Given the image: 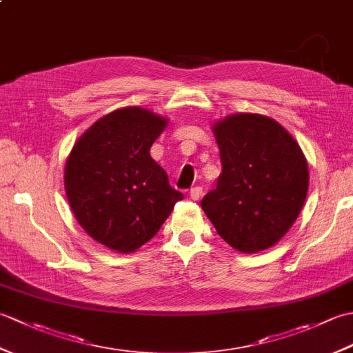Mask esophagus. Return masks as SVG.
Segmentation results:
<instances>
[{"label":"esophagus","mask_w":353,"mask_h":353,"mask_svg":"<svg viewBox=\"0 0 353 353\" xmlns=\"http://www.w3.org/2000/svg\"><path fill=\"white\" fill-rule=\"evenodd\" d=\"M201 194H203V188H201V186H194V188H191L190 191V197L192 200H200Z\"/></svg>","instance_id":"obj_1"}]
</instances>
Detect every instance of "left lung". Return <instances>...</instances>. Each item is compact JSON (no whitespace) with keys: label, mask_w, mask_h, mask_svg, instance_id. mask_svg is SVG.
Listing matches in <instances>:
<instances>
[{"label":"left lung","mask_w":353,"mask_h":353,"mask_svg":"<svg viewBox=\"0 0 353 353\" xmlns=\"http://www.w3.org/2000/svg\"><path fill=\"white\" fill-rule=\"evenodd\" d=\"M223 171L201 200L219 235L235 250L274 245L301 214L310 172L302 148L274 121L236 114L214 124Z\"/></svg>","instance_id":"obj_1"}]
</instances>
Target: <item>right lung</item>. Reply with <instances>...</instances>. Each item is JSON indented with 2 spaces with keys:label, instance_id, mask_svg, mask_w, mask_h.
Listing matches in <instances>:
<instances>
[{
  "label": "right lung",
  "instance_id": "1",
  "mask_svg": "<svg viewBox=\"0 0 353 353\" xmlns=\"http://www.w3.org/2000/svg\"><path fill=\"white\" fill-rule=\"evenodd\" d=\"M168 119L129 106L95 121L74 144L65 191L80 226L95 241L130 253L150 241L183 194L150 156Z\"/></svg>",
  "mask_w": 353,
  "mask_h": 353
}]
</instances>
